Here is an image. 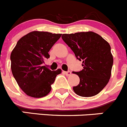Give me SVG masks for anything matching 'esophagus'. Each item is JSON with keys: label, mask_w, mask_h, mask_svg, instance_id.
Wrapping results in <instances>:
<instances>
[{"label": "esophagus", "mask_w": 127, "mask_h": 127, "mask_svg": "<svg viewBox=\"0 0 127 127\" xmlns=\"http://www.w3.org/2000/svg\"><path fill=\"white\" fill-rule=\"evenodd\" d=\"M65 73L66 75H71V72L70 71H67V72H65Z\"/></svg>", "instance_id": "obj_1"}]
</instances>
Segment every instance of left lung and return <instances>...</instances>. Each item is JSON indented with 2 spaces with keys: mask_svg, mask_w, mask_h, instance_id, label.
<instances>
[{
  "mask_svg": "<svg viewBox=\"0 0 127 127\" xmlns=\"http://www.w3.org/2000/svg\"><path fill=\"white\" fill-rule=\"evenodd\" d=\"M62 40L72 49L84 68L73 72L79 77L80 83L73 87L77 95L84 97L100 92L110 78L113 59L109 43L93 32L63 34Z\"/></svg>",
  "mask_w": 127,
  "mask_h": 127,
  "instance_id": "8db88e82",
  "label": "left lung"
}]
</instances>
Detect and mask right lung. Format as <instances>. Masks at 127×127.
<instances>
[{
	"instance_id": "1",
	"label": "right lung",
	"mask_w": 127,
	"mask_h": 127,
	"mask_svg": "<svg viewBox=\"0 0 127 127\" xmlns=\"http://www.w3.org/2000/svg\"><path fill=\"white\" fill-rule=\"evenodd\" d=\"M60 33L33 31L22 37L10 55L11 70L20 89L27 95L34 98L46 96L60 69L52 71L42 66Z\"/></svg>"
}]
</instances>
